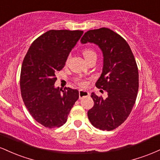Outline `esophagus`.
<instances>
[{
	"label": "esophagus",
	"instance_id": "obj_1",
	"mask_svg": "<svg viewBox=\"0 0 160 160\" xmlns=\"http://www.w3.org/2000/svg\"><path fill=\"white\" fill-rule=\"evenodd\" d=\"M90 95L89 92L84 91V90H80L79 91V98H84V97H88Z\"/></svg>",
	"mask_w": 160,
	"mask_h": 160
}]
</instances>
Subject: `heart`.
Listing matches in <instances>:
<instances>
[{
  "instance_id": "b5f03b06",
  "label": "heart",
  "mask_w": 160,
  "mask_h": 160,
  "mask_svg": "<svg viewBox=\"0 0 160 160\" xmlns=\"http://www.w3.org/2000/svg\"><path fill=\"white\" fill-rule=\"evenodd\" d=\"M82 55H83L84 58H85V59L86 60L87 58H89L90 56H95V52L91 49H84L83 50H82ZM78 82L80 86H85L86 85V82L82 80H78Z\"/></svg>"
}]
</instances>
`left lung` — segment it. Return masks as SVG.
Wrapping results in <instances>:
<instances>
[{"label":"left lung","mask_w":160,"mask_h":160,"mask_svg":"<svg viewBox=\"0 0 160 160\" xmlns=\"http://www.w3.org/2000/svg\"><path fill=\"white\" fill-rule=\"evenodd\" d=\"M82 43L98 45L103 53V69L95 86L105 90V99L92 92L94 106L87 115L95 128L111 131L127 119L138 91V70L127 42L120 34L107 28L89 30L82 37Z\"/></svg>","instance_id":"8db88e82"}]
</instances>
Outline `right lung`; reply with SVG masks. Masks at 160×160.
<instances>
[{
  "mask_svg": "<svg viewBox=\"0 0 160 160\" xmlns=\"http://www.w3.org/2000/svg\"><path fill=\"white\" fill-rule=\"evenodd\" d=\"M82 31L50 30L38 38L24 58L20 89L24 104L37 122L47 128L60 127L67 121L79 98L77 89L54 86L56 73L63 68Z\"/></svg>",
  "mask_w": 160,
  "mask_h": 160,
  "instance_id": "1",
  "label": "right lung"
}]
</instances>
